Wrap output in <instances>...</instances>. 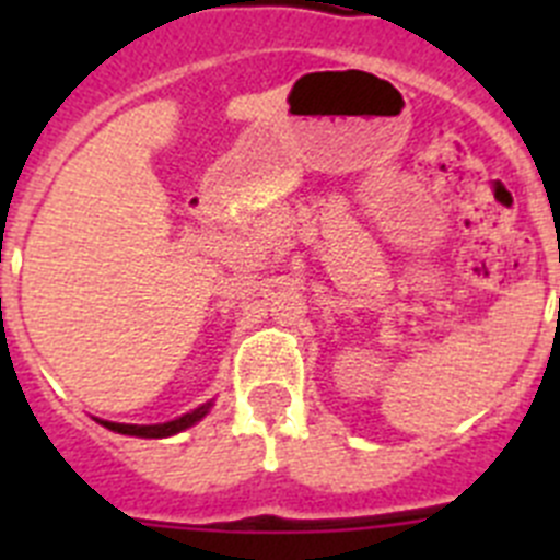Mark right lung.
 Instances as JSON below:
<instances>
[{
	"instance_id": "right-lung-1",
	"label": "right lung",
	"mask_w": 560,
	"mask_h": 560,
	"mask_svg": "<svg viewBox=\"0 0 560 560\" xmlns=\"http://www.w3.org/2000/svg\"><path fill=\"white\" fill-rule=\"evenodd\" d=\"M212 404H205V407L192 409V412L182 415L176 420H167V423H153V427H133V423H112V420H101L103 427L112 429L117 434H131V438H171V434H179L185 429H190L192 423H199L207 412H210Z\"/></svg>"
}]
</instances>
